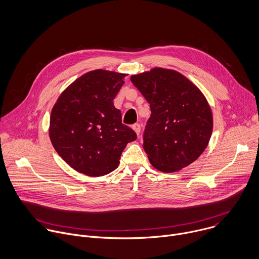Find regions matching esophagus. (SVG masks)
<instances>
[{
    "label": "esophagus",
    "mask_w": 259,
    "mask_h": 259,
    "mask_svg": "<svg viewBox=\"0 0 259 259\" xmlns=\"http://www.w3.org/2000/svg\"><path fill=\"white\" fill-rule=\"evenodd\" d=\"M133 130L136 132V134L139 136L140 135V132H141V125L139 123H136L133 125Z\"/></svg>",
    "instance_id": "1"
}]
</instances>
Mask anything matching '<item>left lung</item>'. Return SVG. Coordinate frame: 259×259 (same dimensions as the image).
Instances as JSON below:
<instances>
[{
	"label": "left lung",
	"instance_id": "8db88e82",
	"mask_svg": "<svg viewBox=\"0 0 259 259\" xmlns=\"http://www.w3.org/2000/svg\"><path fill=\"white\" fill-rule=\"evenodd\" d=\"M131 80L150 104L143 135L150 163L175 172L194 162L207 147L213 127L202 92L182 73L160 67L132 75Z\"/></svg>",
	"mask_w": 259,
	"mask_h": 259
}]
</instances>
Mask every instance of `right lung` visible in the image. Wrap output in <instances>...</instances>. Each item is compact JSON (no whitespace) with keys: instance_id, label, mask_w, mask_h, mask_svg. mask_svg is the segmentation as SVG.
Returning <instances> with one entry per match:
<instances>
[{"instance_id":"obj_1","label":"right lung","mask_w":259,"mask_h":259,"mask_svg":"<svg viewBox=\"0 0 259 259\" xmlns=\"http://www.w3.org/2000/svg\"><path fill=\"white\" fill-rule=\"evenodd\" d=\"M126 75L103 69L87 72L62 92L52 109V145L80 174L101 177L113 171L127 143L137 139L113 104Z\"/></svg>"}]
</instances>
